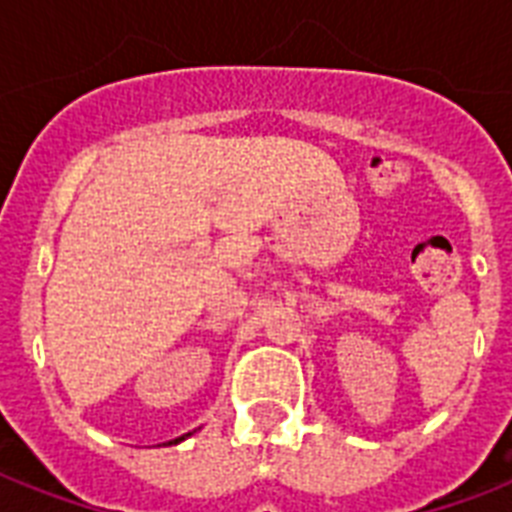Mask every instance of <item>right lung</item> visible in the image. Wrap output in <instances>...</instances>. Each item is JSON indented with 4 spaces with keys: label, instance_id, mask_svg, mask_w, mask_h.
<instances>
[{
    "label": "right lung",
    "instance_id": "right-lung-1",
    "mask_svg": "<svg viewBox=\"0 0 512 512\" xmlns=\"http://www.w3.org/2000/svg\"><path fill=\"white\" fill-rule=\"evenodd\" d=\"M191 436V433H185V436H180V438H175V441H170V444H180V441H185V438Z\"/></svg>",
    "mask_w": 512,
    "mask_h": 512
}]
</instances>
